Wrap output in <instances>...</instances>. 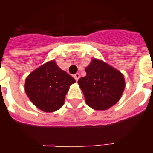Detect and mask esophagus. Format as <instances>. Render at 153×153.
Returning <instances> with one entry per match:
<instances>
[{
	"mask_svg": "<svg viewBox=\"0 0 153 153\" xmlns=\"http://www.w3.org/2000/svg\"><path fill=\"white\" fill-rule=\"evenodd\" d=\"M74 79L76 80V81H78V80H79V79L80 78V74L79 73L75 74L74 75Z\"/></svg>",
	"mask_w": 153,
	"mask_h": 153,
	"instance_id": "1",
	"label": "esophagus"
}]
</instances>
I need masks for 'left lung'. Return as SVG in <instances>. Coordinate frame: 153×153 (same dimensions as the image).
Returning a JSON list of instances; mask_svg holds the SVG:
<instances>
[{
    "label": "left lung",
    "instance_id": "obj_1",
    "mask_svg": "<svg viewBox=\"0 0 153 153\" xmlns=\"http://www.w3.org/2000/svg\"><path fill=\"white\" fill-rule=\"evenodd\" d=\"M86 76L78 83L83 91L87 104L93 109L103 111L118 102L125 87L120 71L103 61L93 59L85 69Z\"/></svg>",
    "mask_w": 153,
    "mask_h": 153
}]
</instances>
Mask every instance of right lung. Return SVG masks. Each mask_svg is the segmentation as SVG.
Here are the masks:
<instances>
[{
	"mask_svg": "<svg viewBox=\"0 0 153 153\" xmlns=\"http://www.w3.org/2000/svg\"><path fill=\"white\" fill-rule=\"evenodd\" d=\"M75 79L60 70L54 60L44 64L26 79L25 92L38 109L52 112L63 106L70 84Z\"/></svg>",
	"mask_w": 153,
	"mask_h": 153,
	"instance_id": "right-lung-1",
	"label": "right lung"
}]
</instances>
